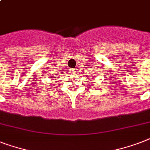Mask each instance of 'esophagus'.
<instances>
[{
  "mask_svg": "<svg viewBox=\"0 0 150 150\" xmlns=\"http://www.w3.org/2000/svg\"><path fill=\"white\" fill-rule=\"evenodd\" d=\"M77 71V69L76 68H73V69H71V74H75Z\"/></svg>",
  "mask_w": 150,
  "mask_h": 150,
  "instance_id": "esophagus-1",
  "label": "esophagus"
}]
</instances>
